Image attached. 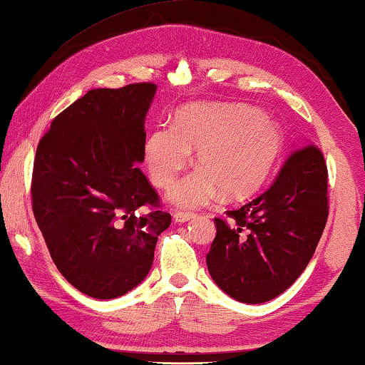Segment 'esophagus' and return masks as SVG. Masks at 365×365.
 I'll return each instance as SVG.
<instances>
[{"mask_svg": "<svg viewBox=\"0 0 365 365\" xmlns=\"http://www.w3.org/2000/svg\"><path fill=\"white\" fill-rule=\"evenodd\" d=\"M197 217L195 213H190V212H175L173 213V218H175L176 223H186L190 222V220H194Z\"/></svg>", "mask_w": 365, "mask_h": 365, "instance_id": "1", "label": "esophagus"}]
</instances>
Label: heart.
I'll use <instances>...</instances> for the list:
<instances>
[{
  "mask_svg": "<svg viewBox=\"0 0 365 365\" xmlns=\"http://www.w3.org/2000/svg\"><path fill=\"white\" fill-rule=\"evenodd\" d=\"M284 135L270 116L247 105L192 103L145 139L143 155L155 186L170 187L192 161L202 165L173 187L178 205L200 207L226 190L241 199L259 189L283 150Z\"/></svg>",
  "mask_w": 365,
  "mask_h": 365,
  "instance_id": "b5f03b06",
  "label": "heart"
}]
</instances>
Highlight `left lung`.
<instances>
[{
    "mask_svg": "<svg viewBox=\"0 0 365 365\" xmlns=\"http://www.w3.org/2000/svg\"><path fill=\"white\" fill-rule=\"evenodd\" d=\"M328 171L315 145L291 153L249 204L215 218L208 273L232 299L262 304L284 292L312 259L328 218Z\"/></svg>",
    "mask_w": 365,
    "mask_h": 365,
    "instance_id": "left-lung-1",
    "label": "left lung"
}]
</instances>
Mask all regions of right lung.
Wrapping results in <instances>:
<instances>
[{
    "mask_svg": "<svg viewBox=\"0 0 365 365\" xmlns=\"http://www.w3.org/2000/svg\"><path fill=\"white\" fill-rule=\"evenodd\" d=\"M152 82L93 88L53 119L35 153L32 210L59 273L115 299L143 282L171 215L145 175Z\"/></svg>",
    "mask_w": 365,
    "mask_h": 365,
    "instance_id": "add662e5",
    "label": "right lung"
}]
</instances>
